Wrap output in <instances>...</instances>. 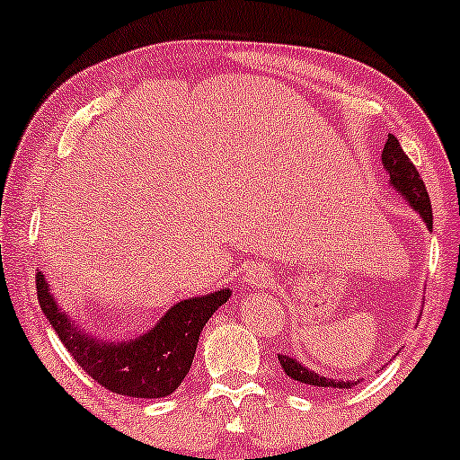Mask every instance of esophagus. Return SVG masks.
<instances>
[{
    "mask_svg": "<svg viewBox=\"0 0 460 460\" xmlns=\"http://www.w3.org/2000/svg\"><path fill=\"white\" fill-rule=\"evenodd\" d=\"M246 281H249V284H253L255 288H264L266 284H269V275H266L264 269H251L249 272H246Z\"/></svg>",
    "mask_w": 460,
    "mask_h": 460,
    "instance_id": "obj_1",
    "label": "esophagus"
}]
</instances>
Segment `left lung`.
<instances>
[{
  "label": "left lung",
  "mask_w": 460,
  "mask_h": 460,
  "mask_svg": "<svg viewBox=\"0 0 460 460\" xmlns=\"http://www.w3.org/2000/svg\"><path fill=\"white\" fill-rule=\"evenodd\" d=\"M382 164L388 170V176H391V185L395 188L403 199L411 203V207L415 211H419L423 222L428 225V229H432V205H430V196H428L426 185H423L421 176H419L417 168L412 165V161L408 159L406 153L402 150L400 141L393 135H388L385 150H382ZM279 358L281 369L286 371V376L290 380L301 382V385L312 386V388H323V391H330V388H351L356 382L351 380H334V377L327 376H319V373L305 369L301 362H296L295 358L290 356H277Z\"/></svg>",
  "instance_id": "left-lung-1"
}]
</instances>
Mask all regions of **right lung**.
<instances>
[{"label": "right lung", "instance_id": "add662e5", "mask_svg": "<svg viewBox=\"0 0 460 460\" xmlns=\"http://www.w3.org/2000/svg\"><path fill=\"white\" fill-rule=\"evenodd\" d=\"M37 296L43 314L65 349L100 386L126 397H165L181 386L194 360L205 323L229 301V290L185 299L170 307L148 334L126 342H98L80 334L58 310L45 277L37 275Z\"/></svg>", "mask_w": 460, "mask_h": 460}]
</instances>
